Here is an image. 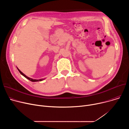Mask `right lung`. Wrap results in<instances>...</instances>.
<instances>
[{"label":"right lung","mask_w":129,"mask_h":129,"mask_svg":"<svg viewBox=\"0 0 129 129\" xmlns=\"http://www.w3.org/2000/svg\"><path fill=\"white\" fill-rule=\"evenodd\" d=\"M17 69H18V70L19 71V72H20V73L21 74V75H22V76H23L24 77H25L26 79H29V80H30V81H31V82H40V81H42V80H43L44 79H45V78H43V79H33V78H30V77H28L27 76H26L25 74H24L21 71H20V70L17 67Z\"/></svg>","instance_id":"obj_1"}]
</instances>
